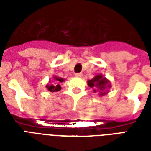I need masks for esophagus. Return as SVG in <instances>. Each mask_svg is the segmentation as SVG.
Listing matches in <instances>:
<instances>
[{
	"label": "esophagus",
	"instance_id": "esophagus-1",
	"mask_svg": "<svg viewBox=\"0 0 151 151\" xmlns=\"http://www.w3.org/2000/svg\"><path fill=\"white\" fill-rule=\"evenodd\" d=\"M75 76L77 78H82V73H75Z\"/></svg>",
	"mask_w": 151,
	"mask_h": 151
}]
</instances>
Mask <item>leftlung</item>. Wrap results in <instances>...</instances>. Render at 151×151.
Returning <instances> with one entry per match:
<instances>
[{
  "label": "left lung",
  "instance_id": "obj_1",
  "mask_svg": "<svg viewBox=\"0 0 151 151\" xmlns=\"http://www.w3.org/2000/svg\"><path fill=\"white\" fill-rule=\"evenodd\" d=\"M88 86L91 88H94L95 92H96V90L99 91L100 95H105L106 89L109 88L111 86V85L109 84V82L102 75L95 76L93 79L89 80Z\"/></svg>",
  "mask_w": 151,
  "mask_h": 151
}]
</instances>
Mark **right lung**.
Returning a JSON list of instances; mask_svg holds the SVG:
<instances>
[{"instance_id": "1", "label": "right lung", "mask_w": 151, "mask_h": 151, "mask_svg": "<svg viewBox=\"0 0 151 151\" xmlns=\"http://www.w3.org/2000/svg\"><path fill=\"white\" fill-rule=\"evenodd\" d=\"M54 79L56 80V84L55 85H47V90L51 92H55V91H59L61 89L60 86L59 85L60 82H62L64 81V79L61 78H57V77H54Z\"/></svg>"}]
</instances>
